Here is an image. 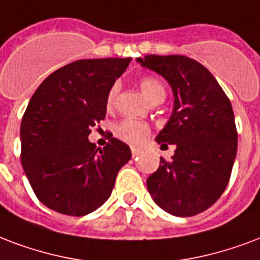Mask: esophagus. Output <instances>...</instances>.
Instances as JSON below:
<instances>
[{
	"label": "esophagus",
	"instance_id": "1",
	"mask_svg": "<svg viewBox=\"0 0 260 260\" xmlns=\"http://www.w3.org/2000/svg\"><path fill=\"white\" fill-rule=\"evenodd\" d=\"M131 151H132V156H134V158H135V156H138L139 154L142 152V151H140V150H139V148H136V147L131 148Z\"/></svg>",
	"mask_w": 260,
	"mask_h": 260
}]
</instances>
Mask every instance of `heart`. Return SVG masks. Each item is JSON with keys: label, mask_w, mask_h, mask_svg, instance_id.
Segmentation results:
<instances>
[{"label": "heart", "mask_w": 260, "mask_h": 260, "mask_svg": "<svg viewBox=\"0 0 260 260\" xmlns=\"http://www.w3.org/2000/svg\"><path fill=\"white\" fill-rule=\"evenodd\" d=\"M139 84L150 102H154L158 99L164 101L165 98V88L162 86V83L155 77H143V79H140ZM117 92H118V86L113 84L106 95V108L108 109H113V106L116 105ZM150 132L151 129L147 122L135 120V118H124L120 122H117L114 126V135L117 138L129 144H142L150 136Z\"/></svg>", "instance_id": "1"}]
</instances>
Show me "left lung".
Here are the masks:
<instances>
[{
	"instance_id": "1",
	"label": "left lung",
	"mask_w": 260,
	"mask_h": 260,
	"mask_svg": "<svg viewBox=\"0 0 260 260\" xmlns=\"http://www.w3.org/2000/svg\"><path fill=\"white\" fill-rule=\"evenodd\" d=\"M138 61L165 77L174 94L173 113L156 142L176 150L147 178L148 192L169 214L203 213L225 191L237 152L231 101L209 69L189 57L150 54Z\"/></svg>"
}]
</instances>
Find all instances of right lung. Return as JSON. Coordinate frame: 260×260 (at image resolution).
<instances>
[{"mask_svg":"<svg viewBox=\"0 0 260 260\" xmlns=\"http://www.w3.org/2000/svg\"><path fill=\"white\" fill-rule=\"evenodd\" d=\"M131 58L77 59L41 83L21 120V165L39 201L57 213L82 217L104 205L131 148L110 139L88 142L106 116V95Z\"/></svg>","mask_w":260,"mask_h":260,"instance_id":"1","label":"right lung"}]
</instances>
